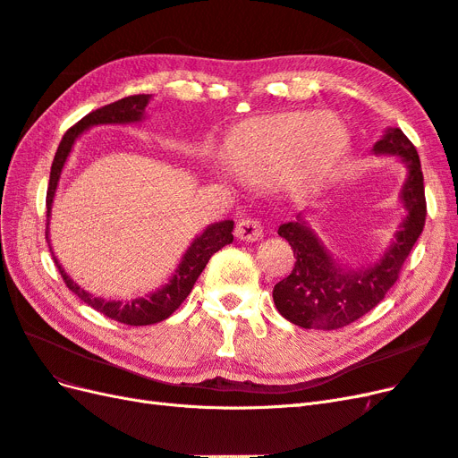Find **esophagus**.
<instances>
[{
  "label": "esophagus",
  "mask_w": 458,
  "mask_h": 458,
  "mask_svg": "<svg viewBox=\"0 0 458 458\" xmlns=\"http://www.w3.org/2000/svg\"><path fill=\"white\" fill-rule=\"evenodd\" d=\"M234 234H237V239H241L244 242H256L263 237L261 221L256 219V217H244L237 224Z\"/></svg>",
  "instance_id": "1"
}]
</instances>
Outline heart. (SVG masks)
Segmentation results:
<instances>
[{"label": "heart", "mask_w": 458, "mask_h": 458, "mask_svg": "<svg viewBox=\"0 0 458 458\" xmlns=\"http://www.w3.org/2000/svg\"><path fill=\"white\" fill-rule=\"evenodd\" d=\"M345 140V128L332 116H266L244 122L231 133L225 160L234 174L250 182H271L290 172L294 182L306 183L328 168Z\"/></svg>", "instance_id": "b5f03b06"}]
</instances>
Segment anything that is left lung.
I'll return each mask as SVG.
<instances>
[{"label": "left lung", "mask_w": 458, "mask_h": 458, "mask_svg": "<svg viewBox=\"0 0 458 458\" xmlns=\"http://www.w3.org/2000/svg\"><path fill=\"white\" fill-rule=\"evenodd\" d=\"M372 152L399 157L407 165L399 195L407 216L377 263L357 269L338 263L301 214L279 227L281 237L293 246L296 263L293 273L275 284L273 300L279 313L301 328L336 330L377 308L399 279V271L424 229V177L417 148L399 128H387Z\"/></svg>", "instance_id": "obj_1"}]
</instances>
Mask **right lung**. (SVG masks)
<instances>
[{
	"label": "right lung",
	"mask_w": 458,
	"mask_h": 458,
	"mask_svg": "<svg viewBox=\"0 0 458 458\" xmlns=\"http://www.w3.org/2000/svg\"><path fill=\"white\" fill-rule=\"evenodd\" d=\"M152 95H131V97H123V99L110 103L106 106H101L93 110L88 116L81 118L76 126L68 130L63 137V141L55 152V158L51 164V175H49V187H47V227H46V239L49 241V217H51V206L55 199V191H57L61 172L66 164L68 155L76 143L78 137L84 133L86 130L93 126H101V123H133V122H141L145 118V106L148 105ZM233 221L224 219L217 221V224L208 225L199 237L191 242L187 248V252L183 254L182 261L172 275V279L168 284H164L158 288L157 293H152L143 298H135V300H103V298H95L89 293H86L84 288H80L71 276L66 275L59 259L55 258V266H57L64 284L72 290V293L81 300L86 301L88 306L93 310L101 311L105 317L114 318L118 323L123 325H131V327H143V325H155L168 318L179 306H182L183 300L191 294L192 286H195L197 279L200 273L204 271L208 259H210L217 250H221L225 244L233 242ZM51 248V244H49Z\"/></svg>",
	"instance_id": "1"
}]
</instances>
